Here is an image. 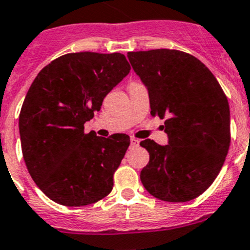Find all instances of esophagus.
<instances>
[{
  "label": "esophagus",
  "mask_w": 250,
  "mask_h": 250,
  "mask_svg": "<svg viewBox=\"0 0 250 250\" xmlns=\"http://www.w3.org/2000/svg\"><path fill=\"white\" fill-rule=\"evenodd\" d=\"M138 144H139V140L135 138H130V146H137Z\"/></svg>",
  "instance_id": "1"
}]
</instances>
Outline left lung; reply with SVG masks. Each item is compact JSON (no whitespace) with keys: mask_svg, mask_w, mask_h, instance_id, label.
Wrapping results in <instances>:
<instances>
[{"mask_svg":"<svg viewBox=\"0 0 250 250\" xmlns=\"http://www.w3.org/2000/svg\"><path fill=\"white\" fill-rule=\"evenodd\" d=\"M149 94L152 116L165 121L168 144L145 139L150 155L140 172L145 189L164 202H189L211 186L229 152V106L203 62L177 50L127 55Z\"/></svg>","mask_w":250,"mask_h":250,"instance_id":"8db88e82","label":"left lung"}]
</instances>
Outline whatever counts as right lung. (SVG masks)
Listing matches in <instances>:
<instances>
[{
    "mask_svg": "<svg viewBox=\"0 0 250 250\" xmlns=\"http://www.w3.org/2000/svg\"><path fill=\"white\" fill-rule=\"evenodd\" d=\"M129 71L122 53H67L29 88L19 115L21 151L36 186L57 204L84 207L112 190L129 137L85 134L84 123Z\"/></svg>",
    "mask_w": 250,
    "mask_h": 250,
    "instance_id": "right-lung-1",
    "label": "right lung"
}]
</instances>
